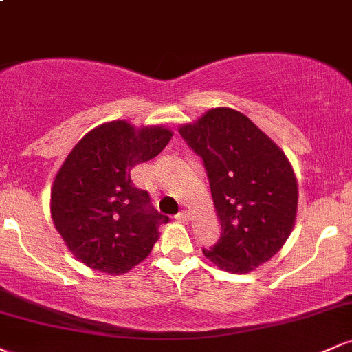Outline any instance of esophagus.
<instances>
[{
	"label": "esophagus",
	"instance_id": "obj_1",
	"mask_svg": "<svg viewBox=\"0 0 352 352\" xmlns=\"http://www.w3.org/2000/svg\"><path fill=\"white\" fill-rule=\"evenodd\" d=\"M175 218H177V220H179V221H182V223H187V221L190 220V213L185 212V210H182V212H180L179 215H177Z\"/></svg>",
	"mask_w": 352,
	"mask_h": 352
}]
</instances>
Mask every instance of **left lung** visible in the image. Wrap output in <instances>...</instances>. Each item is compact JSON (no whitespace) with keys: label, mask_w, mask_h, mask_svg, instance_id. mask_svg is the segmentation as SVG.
Wrapping results in <instances>:
<instances>
[{"label":"left lung","mask_w":352,"mask_h":352,"mask_svg":"<svg viewBox=\"0 0 352 352\" xmlns=\"http://www.w3.org/2000/svg\"><path fill=\"white\" fill-rule=\"evenodd\" d=\"M204 162L221 236L204 254L225 272L248 273L276 254L292 233L296 177L281 148L241 112L212 109L182 125Z\"/></svg>","instance_id":"left-lung-1"}]
</instances>
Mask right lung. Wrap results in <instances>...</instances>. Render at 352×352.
<instances>
[{
	"label": "right lung",
	"instance_id": "add662e5",
	"mask_svg": "<svg viewBox=\"0 0 352 352\" xmlns=\"http://www.w3.org/2000/svg\"><path fill=\"white\" fill-rule=\"evenodd\" d=\"M172 132L102 124L79 140L59 168L51 190L56 230L89 268L120 274L139 265L155 245L168 217L153 208L131 170L164 151Z\"/></svg>",
	"mask_w": 352,
	"mask_h": 352
}]
</instances>
